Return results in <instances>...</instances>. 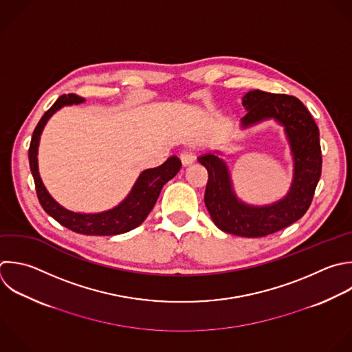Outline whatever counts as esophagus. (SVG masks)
<instances>
[{
    "label": "esophagus",
    "instance_id": "esophagus-1",
    "mask_svg": "<svg viewBox=\"0 0 352 352\" xmlns=\"http://www.w3.org/2000/svg\"><path fill=\"white\" fill-rule=\"evenodd\" d=\"M180 160H182V164L184 166H188V165H192L195 162V155L191 151H183L180 154Z\"/></svg>",
    "mask_w": 352,
    "mask_h": 352
}]
</instances>
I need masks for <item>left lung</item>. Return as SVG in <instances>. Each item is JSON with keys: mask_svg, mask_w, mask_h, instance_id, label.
I'll return each mask as SVG.
<instances>
[{"mask_svg": "<svg viewBox=\"0 0 352 352\" xmlns=\"http://www.w3.org/2000/svg\"><path fill=\"white\" fill-rule=\"evenodd\" d=\"M246 110L241 128L248 129L265 120L283 126L293 158V179L287 194L268 205H249L234 191L230 169L220 151L204 154L198 161L208 169L205 205L213 223L224 232L258 238L276 232L304 216L320 177L322 154L319 129L294 96L249 91L242 98Z\"/></svg>", "mask_w": 352, "mask_h": 352, "instance_id": "8db88e82", "label": "left lung"}]
</instances>
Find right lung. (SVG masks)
I'll use <instances>...</instances> for the list:
<instances>
[{
    "label": "right lung",
    "mask_w": 352,
    "mask_h": 352,
    "mask_svg": "<svg viewBox=\"0 0 352 352\" xmlns=\"http://www.w3.org/2000/svg\"><path fill=\"white\" fill-rule=\"evenodd\" d=\"M85 99L77 95H63L54 106L43 116L38 125L34 129L30 148H29V162L30 169L36 183V191L38 201L44 210L52 216L58 223L67 227L69 230L84 234V235H118L128 232L138 226H140L151 209L154 208L160 192L165 183L173 179L182 168V161L172 155L158 168H151L143 170L138 180L135 182L132 190L113 209L99 212V213H78L66 209L59 202H56L48 190L45 188L40 172H38V146L41 133L50 121V118L65 106H73L84 103Z\"/></svg>",
    "instance_id": "add662e5"
}]
</instances>
